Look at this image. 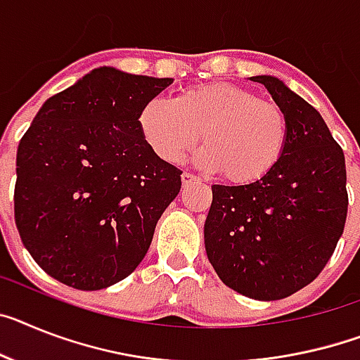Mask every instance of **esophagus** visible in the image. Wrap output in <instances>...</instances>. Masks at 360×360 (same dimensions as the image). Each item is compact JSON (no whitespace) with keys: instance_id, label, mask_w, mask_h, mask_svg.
Returning <instances> with one entry per match:
<instances>
[{"instance_id":"esophagus-1","label":"esophagus","mask_w":360,"mask_h":360,"mask_svg":"<svg viewBox=\"0 0 360 360\" xmlns=\"http://www.w3.org/2000/svg\"><path fill=\"white\" fill-rule=\"evenodd\" d=\"M181 181H183V186H190V185H194V183H198V177L192 174H188V172H185V174L181 175Z\"/></svg>"}]
</instances>
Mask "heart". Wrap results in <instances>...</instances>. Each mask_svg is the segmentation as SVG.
<instances>
[{
	"label": "heart",
	"instance_id": "obj_1",
	"mask_svg": "<svg viewBox=\"0 0 360 360\" xmlns=\"http://www.w3.org/2000/svg\"><path fill=\"white\" fill-rule=\"evenodd\" d=\"M139 131L161 161L181 162L199 143L198 165L229 183L249 185L278 165L288 146V117L276 102L236 84H198L174 98L155 96L139 113Z\"/></svg>",
	"mask_w": 360,
	"mask_h": 360
}]
</instances>
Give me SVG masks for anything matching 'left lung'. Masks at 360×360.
<instances>
[{
	"instance_id": "left-lung-1",
	"label": "left lung",
	"mask_w": 360,
	"mask_h": 360,
	"mask_svg": "<svg viewBox=\"0 0 360 360\" xmlns=\"http://www.w3.org/2000/svg\"><path fill=\"white\" fill-rule=\"evenodd\" d=\"M264 84L289 124L278 165L250 185H212L205 249L217 276L255 300H280L326 267L348 216L344 152L324 119L274 77Z\"/></svg>"
}]
</instances>
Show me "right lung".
<instances>
[{
  "label": "right lung",
  "mask_w": 360,
  "mask_h": 360,
  "mask_svg": "<svg viewBox=\"0 0 360 360\" xmlns=\"http://www.w3.org/2000/svg\"><path fill=\"white\" fill-rule=\"evenodd\" d=\"M172 78L93 69L47 98L16 155L14 217L54 280L96 291L134 273L181 190L179 168L139 131V113Z\"/></svg>",
  "instance_id": "right-lung-1"
}]
</instances>
